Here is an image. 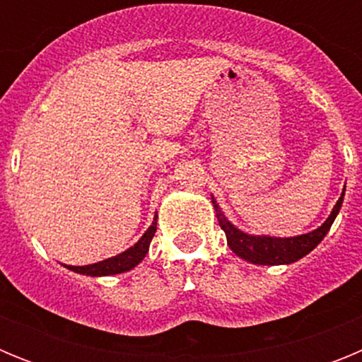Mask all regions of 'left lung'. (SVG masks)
<instances>
[{
  "label": "left lung",
  "mask_w": 362,
  "mask_h": 362,
  "mask_svg": "<svg viewBox=\"0 0 362 362\" xmlns=\"http://www.w3.org/2000/svg\"><path fill=\"white\" fill-rule=\"evenodd\" d=\"M344 190L337 203H335L328 219L319 228L313 230V232L303 233V235H297V238H270V235H250V233H245L239 228H235L226 219L225 214L221 212L219 204L214 199V196L212 204L214 209H216L219 226L226 233V241H228V246L232 248L233 254L254 264H290L299 261L300 257H305L306 254H310L325 239L332 223L337 217L339 210H341V204H343L344 199Z\"/></svg>",
  "instance_id": "left-lung-1"
}]
</instances>
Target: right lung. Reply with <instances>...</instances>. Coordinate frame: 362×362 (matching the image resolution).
<instances>
[{
  "mask_svg": "<svg viewBox=\"0 0 362 362\" xmlns=\"http://www.w3.org/2000/svg\"><path fill=\"white\" fill-rule=\"evenodd\" d=\"M158 230V214L153 217L152 225L141 235V239L134 246H130L129 250H124L123 254L108 257L105 261H99L94 264H85V267H70V264H63L69 270L76 272V274H83V276H92V277H101V276H116V274H123V272L132 270L134 267L141 263L145 259L146 252H148L150 241H152L153 233Z\"/></svg>",
  "mask_w": 362,
  "mask_h": 362,
  "instance_id": "add662e5",
  "label": "right lung"
}]
</instances>
